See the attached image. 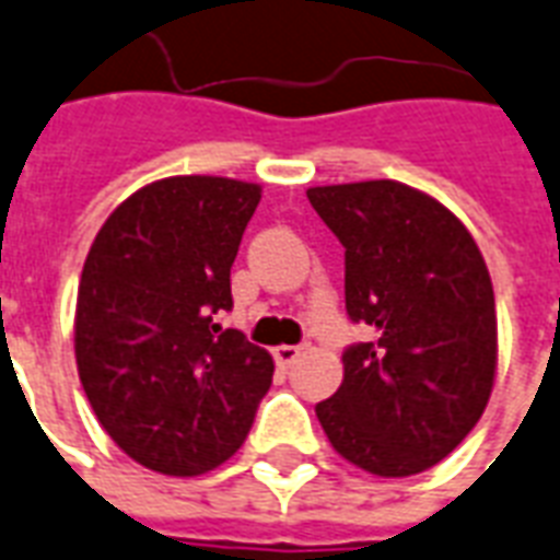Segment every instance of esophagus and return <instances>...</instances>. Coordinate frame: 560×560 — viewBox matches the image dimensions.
<instances>
[{
	"label": "esophagus",
	"instance_id": "1",
	"mask_svg": "<svg viewBox=\"0 0 560 560\" xmlns=\"http://www.w3.org/2000/svg\"><path fill=\"white\" fill-rule=\"evenodd\" d=\"M301 353H303V348H298V345H280V348H275V359L283 368L294 365V362L301 359Z\"/></svg>",
	"mask_w": 560,
	"mask_h": 560
}]
</instances>
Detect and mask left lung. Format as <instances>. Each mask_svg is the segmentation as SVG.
<instances>
[{
	"label": "left lung",
	"mask_w": 560,
	"mask_h": 560,
	"mask_svg": "<svg viewBox=\"0 0 560 560\" xmlns=\"http://www.w3.org/2000/svg\"><path fill=\"white\" fill-rule=\"evenodd\" d=\"M345 245V306L374 341L345 350V380L315 406L350 465L397 479L438 465L479 423L497 376V303L462 221L400 180L312 186Z\"/></svg>",
	"instance_id": "obj_1"
}]
</instances>
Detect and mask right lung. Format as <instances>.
Instances as JSON below:
<instances>
[{"label":"right lung","instance_id":"obj_1","mask_svg":"<svg viewBox=\"0 0 560 560\" xmlns=\"http://www.w3.org/2000/svg\"><path fill=\"white\" fill-rule=\"evenodd\" d=\"M262 186L175 175L142 186L95 233L75 303V362L104 432L133 462L201 476L245 444L275 359L240 329L231 266Z\"/></svg>","mask_w":560,"mask_h":560}]
</instances>
